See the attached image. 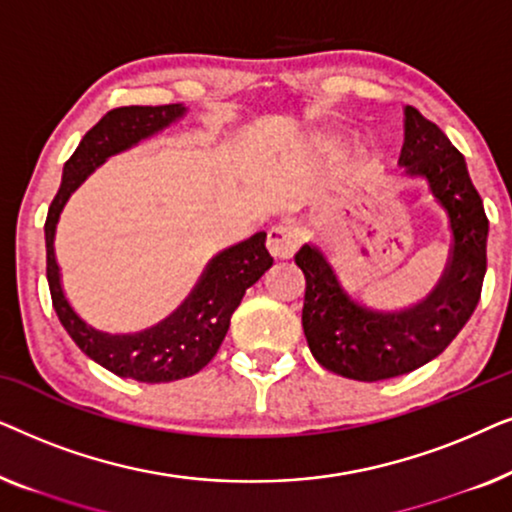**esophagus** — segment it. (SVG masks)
Listing matches in <instances>:
<instances>
[{
	"label": "esophagus",
	"instance_id": "1",
	"mask_svg": "<svg viewBox=\"0 0 512 512\" xmlns=\"http://www.w3.org/2000/svg\"><path fill=\"white\" fill-rule=\"evenodd\" d=\"M303 244V233L296 226H275L268 230V251L277 261H289Z\"/></svg>",
	"mask_w": 512,
	"mask_h": 512
}]
</instances>
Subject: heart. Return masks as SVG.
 Returning a JSON list of instances; mask_svg holds the SVG:
<instances>
[{"label":"heart","instance_id":"1","mask_svg":"<svg viewBox=\"0 0 512 512\" xmlns=\"http://www.w3.org/2000/svg\"><path fill=\"white\" fill-rule=\"evenodd\" d=\"M314 142H317V144H328V137L319 135V137H314Z\"/></svg>","mask_w":512,"mask_h":512}]
</instances>
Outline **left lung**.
<instances>
[{
    "label": "left lung",
    "instance_id": "1",
    "mask_svg": "<svg viewBox=\"0 0 512 512\" xmlns=\"http://www.w3.org/2000/svg\"><path fill=\"white\" fill-rule=\"evenodd\" d=\"M403 114L398 165L405 177L426 181L450 221V261L436 291L401 312L375 310L342 286L317 244L296 254L305 275L303 331L310 352L326 370L359 382L405 375L443 354L471 319L487 270L489 221L464 156L415 107Z\"/></svg>",
    "mask_w": 512,
    "mask_h": 512
}]
</instances>
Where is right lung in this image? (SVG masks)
<instances>
[{
  "label": "right lung",
  "mask_w": 512,
  "mask_h": 512,
  "mask_svg": "<svg viewBox=\"0 0 512 512\" xmlns=\"http://www.w3.org/2000/svg\"><path fill=\"white\" fill-rule=\"evenodd\" d=\"M186 116L184 104L163 107L111 109L93 130L86 132L72 158L62 170V184L46 216V277L53 307L79 349L102 368L118 377L137 382H172L200 373L226 338L230 317L242 303L244 291L272 268L265 249V233H256L235 247L223 249L207 263L205 272L188 298L170 317L139 333H107L83 321L62 291L60 265L55 261V228L69 195L93 174L109 156L132 149L179 118Z\"/></svg>",
  "instance_id": "right-lung-1"
}]
</instances>
